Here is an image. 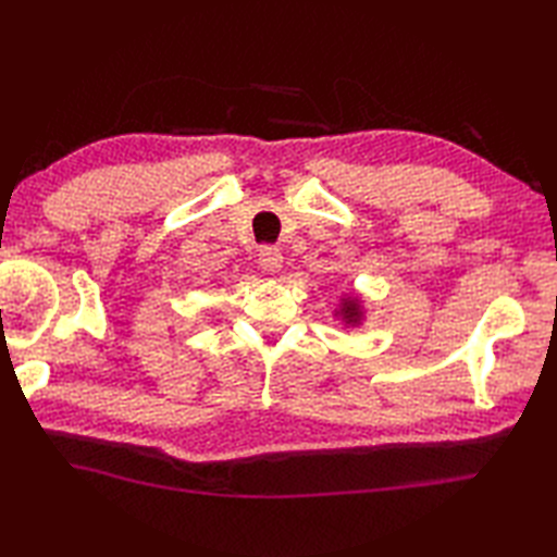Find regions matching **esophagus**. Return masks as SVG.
<instances>
[{"mask_svg": "<svg viewBox=\"0 0 557 557\" xmlns=\"http://www.w3.org/2000/svg\"><path fill=\"white\" fill-rule=\"evenodd\" d=\"M282 263H285V258H282L280 248H275V246L260 248V265H263V270H268V272H280V270H282Z\"/></svg>", "mask_w": 557, "mask_h": 557, "instance_id": "1", "label": "esophagus"}]
</instances>
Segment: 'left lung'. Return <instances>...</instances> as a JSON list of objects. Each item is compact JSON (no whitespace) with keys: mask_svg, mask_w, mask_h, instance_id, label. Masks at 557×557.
Here are the masks:
<instances>
[{"mask_svg":"<svg viewBox=\"0 0 557 557\" xmlns=\"http://www.w3.org/2000/svg\"><path fill=\"white\" fill-rule=\"evenodd\" d=\"M335 315H339V321L347 327H359L363 323V301L357 294H345L339 299V309H335Z\"/></svg>","mask_w":557,"mask_h":557,"instance_id":"8db88e82","label":"left lung"}]
</instances>
